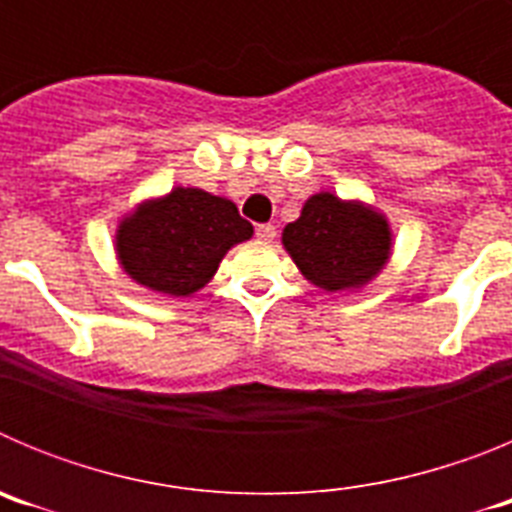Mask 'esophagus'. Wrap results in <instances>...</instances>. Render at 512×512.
<instances>
[{"label": "esophagus", "mask_w": 512, "mask_h": 512, "mask_svg": "<svg viewBox=\"0 0 512 512\" xmlns=\"http://www.w3.org/2000/svg\"><path fill=\"white\" fill-rule=\"evenodd\" d=\"M256 238H259L261 243H271L277 238V228H274V225H259V228H256Z\"/></svg>", "instance_id": "34e87169"}]
</instances>
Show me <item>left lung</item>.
<instances>
[{
  "label": "left lung",
  "instance_id": "obj_1",
  "mask_svg": "<svg viewBox=\"0 0 512 512\" xmlns=\"http://www.w3.org/2000/svg\"><path fill=\"white\" fill-rule=\"evenodd\" d=\"M282 246L302 277L325 292H356L390 264L395 235L379 207L333 192L307 197L282 230Z\"/></svg>",
  "mask_w": 512,
  "mask_h": 512
}]
</instances>
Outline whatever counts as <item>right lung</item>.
I'll list each match as a JSON object with an SVG mask.
<instances>
[{
	"instance_id": "obj_1",
	"label": "right lung",
	"mask_w": 512,
	"mask_h": 512,
	"mask_svg": "<svg viewBox=\"0 0 512 512\" xmlns=\"http://www.w3.org/2000/svg\"><path fill=\"white\" fill-rule=\"evenodd\" d=\"M253 225L228 197L197 187H174L148 197L117 220L120 269L156 295L189 297L215 277L225 253L248 241Z\"/></svg>"
}]
</instances>
